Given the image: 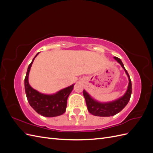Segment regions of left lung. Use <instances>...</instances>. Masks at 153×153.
I'll list each match as a JSON object with an SVG mask.
<instances>
[{
    "label": "left lung",
    "mask_w": 153,
    "mask_h": 153,
    "mask_svg": "<svg viewBox=\"0 0 153 153\" xmlns=\"http://www.w3.org/2000/svg\"><path fill=\"white\" fill-rule=\"evenodd\" d=\"M114 59L121 64L128 76L129 84L128 89L126 94H125L123 97H121V98H119L114 101H112V102L105 103H99L94 99H92L91 96L88 94L84 90V91H83V94H84L85 100L87 110L89 112V113L94 115H96V116L109 117L115 115V114H117L121 112L125 106H126L131 98L132 87L130 77H129V75L128 71H126V69H125L124 64L121 61V59L117 57H114Z\"/></svg>",
    "instance_id": "1"
}]
</instances>
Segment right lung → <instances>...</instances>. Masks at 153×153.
Wrapping results in <instances>:
<instances>
[{
    "label": "right lung",
    "instance_id": "1",
    "mask_svg": "<svg viewBox=\"0 0 153 153\" xmlns=\"http://www.w3.org/2000/svg\"><path fill=\"white\" fill-rule=\"evenodd\" d=\"M39 53L36 54L32 60L27 71L25 78V91L27 98L31 107L38 114L48 117L59 116L66 112L67 100L73 89L74 85L68 87L59 91L56 94L52 95L41 94L32 89L29 84V74L32 64Z\"/></svg>",
    "mask_w": 153,
    "mask_h": 153
}]
</instances>
